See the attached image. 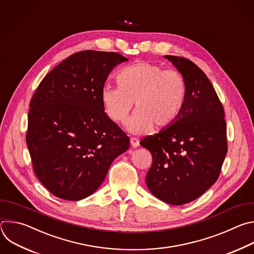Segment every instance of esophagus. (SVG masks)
Here are the masks:
<instances>
[{"instance_id": "1", "label": "esophagus", "mask_w": 254, "mask_h": 254, "mask_svg": "<svg viewBox=\"0 0 254 254\" xmlns=\"http://www.w3.org/2000/svg\"><path fill=\"white\" fill-rule=\"evenodd\" d=\"M130 143H131V146H132L133 148H137V147H139V145H140L139 140H138L137 138H135V137H132V138L130 139Z\"/></svg>"}]
</instances>
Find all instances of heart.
<instances>
[{"instance_id": "b5f03b06", "label": "heart", "mask_w": 254, "mask_h": 254, "mask_svg": "<svg viewBox=\"0 0 254 254\" xmlns=\"http://www.w3.org/2000/svg\"><path fill=\"white\" fill-rule=\"evenodd\" d=\"M119 87L106 85L101 90V101L107 116L116 123L129 122L133 133H146L154 127L165 128L180 115L187 95L184 76L177 70L140 62L122 69L117 75Z\"/></svg>"}]
</instances>
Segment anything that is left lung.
<instances>
[{"label":"left lung","mask_w":254,"mask_h":254,"mask_svg":"<svg viewBox=\"0 0 254 254\" xmlns=\"http://www.w3.org/2000/svg\"><path fill=\"white\" fill-rule=\"evenodd\" d=\"M184 76L187 95L178 118L141 146L152 154L150 192L172 205L195 200L218 179L227 153L224 109L205 73L192 61L164 56Z\"/></svg>","instance_id":"left-lung-1"}]
</instances>
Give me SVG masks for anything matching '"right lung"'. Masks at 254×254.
I'll list each match as a JSON object with an SVG mask.
<instances>
[{
  "mask_svg": "<svg viewBox=\"0 0 254 254\" xmlns=\"http://www.w3.org/2000/svg\"><path fill=\"white\" fill-rule=\"evenodd\" d=\"M115 52L86 50L49 72L30 102L26 142L35 174L53 195L70 201L93 194L129 137L104 112L101 90Z\"/></svg>",
  "mask_w": 254,
  "mask_h": 254,
  "instance_id": "1",
  "label": "right lung"
}]
</instances>
